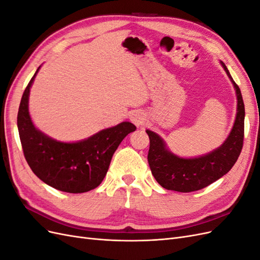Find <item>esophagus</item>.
Here are the masks:
<instances>
[{
  "instance_id": "34e87169",
  "label": "esophagus",
  "mask_w": 260,
  "mask_h": 260,
  "mask_svg": "<svg viewBox=\"0 0 260 260\" xmlns=\"http://www.w3.org/2000/svg\"><path fill=\"white\" fill-rule=\"evenodd\" d=\"M130 119L136 125L140 127L146 122V114L143 111H136L131 114Z\"/></svg>"
}]
</instances>
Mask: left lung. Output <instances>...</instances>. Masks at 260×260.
<instances>
[{"mask_svg": "<svg viewBox=\"0 0 260 260\" xmlns=\"http://www.w3.org/2000/svg\"><path fill=\"white\" fill-rule=\"evenodd\" d=\"M221 65L234 85L238 99V112L233 128L221 146L196 158H183L168 151L164 140L157 133L146 130L149 138L147 155L149 168L157 182L166 190L187 193L206 187L228 174L241 154L245 108L239 85L233 81L223 62Z\"/></svg>", "mask_w": 260, "mask_h": 260, "instance_id": "left-lung-1", "label": "left lung"}]
</instances>
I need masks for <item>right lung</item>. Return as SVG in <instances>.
Instances as JSON below:
<instances>
[{
	"instance_id": "add662e5",
	"label": "right lung",
	"mask_w": 260,
	"mask_h": 260,
	"mask_svg": "<svg viewBox=\"0 0 260 260\" xmlns=\"http://www.w3.org/2000/svg\"><path fill=\"white\" fill-rule=\"evenodd\" d=\"M31 78L17 115V125L23 155L34 174L44 183L67 193H84L98 187L105 178L112 157L130 132L133 123L124 121L102 130L78 142H61L37 129L28 109Z\"/></svg>"
}]
</instances>
